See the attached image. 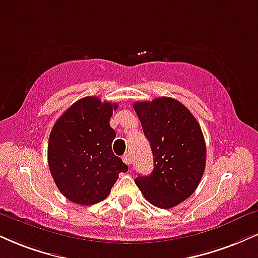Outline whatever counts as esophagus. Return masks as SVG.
Here are the masks:
<instances>
[{"instance_id":"34e87169","label":"esophagus","mask_w":258,"mask_h":258,"mask_svg":"<svg viewBox=\"0 0 258 258\" xmlns=\"http://www.w3.org/2000/svg\"><path fill=\"white\" fill-rule=\"evenodd\" d=\"M122 161L127 164V166H130V164H131V162H132L131 155H130V154H125V155H123V156H122Z\"/></svg>"}]
</instances>
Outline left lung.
<instances>
[{
	"instance_id": "left-lung-1",
	"label": "left lung",
	"mask_w": 258,
	"mask_h": 258,
	"mask_svg": "<svg viewBox=\"0 0 258 258\" xmlns=\"http://www.w3.org/2000/svg\"><path fill=\"white\" fill-rule=\"evenodd\" d=\"M133 108L154 156L151 174L135 181L153 206L169 209L194 194L204 173L207 149L201 126L174 98L135 102Z\"/></svg>"
}]
</instances>
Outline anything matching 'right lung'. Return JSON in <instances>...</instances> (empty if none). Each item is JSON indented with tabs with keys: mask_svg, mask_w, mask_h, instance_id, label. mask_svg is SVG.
Returning a JSON list of instances; mask_svg holds the SVG:
<instances>
[{
	"mask_svg": "<svg viewBox=\"0 0 258 258\" xmlns=\"http://www.w3.org/2000/svg\"><path fill=\"white\" fill-rule=\"evenodd\" d=\"M117 103L96 96L71 105L50 132L48 163L52 179L67 200L92 206L107 198L119 173L128 167L114 155L116 133L109 125Z\"/></svg>",
	"mask_w": 258,
	"mask_h": 258,
	"instance_id": "right-lung-1",
	"label": "right lung"
}]
</instances>
